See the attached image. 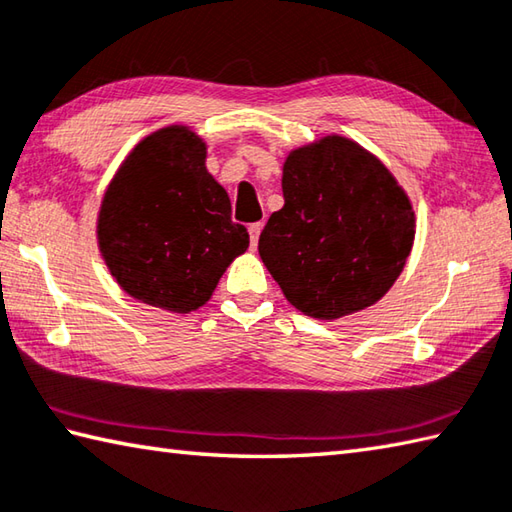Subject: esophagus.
<instances>
[{
	"instance_id": "obj_1",
	"label": "esophagus",
	"mask_w": 512,
	"mask_h": 512,
	"mask_svg": "<svg viewBox=\"0 0 512 512\" xmlns=\"http://www.w3.org/2000/svg\"><path fill=\"white\" fill-rule=\"evenodd\" d=\"M260 231H263V223H254V225H249V238H252V247H256Z\"/></svg>"
}]
</instances>
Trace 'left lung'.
I'll use <instances>...</instances> for the list:
<instances>
[{
    "label": "left lung",
    "instance_id": "8db88e82",
    "mask_svg": "<svg viewBox=\"0 0 512 512\" xmlns=\"http://www.w3.org/2000/svg\"><path fill=\"white\" fill-rule=\"evenodd\" d=\"M283 209L258 240L274 281L298 312L336 321L388 294L414 243L412 202L392 171L339 133L287 153Z\"/></svg>",
    "mask_w": 512,
    "mask_h": 512
}]
</instances>
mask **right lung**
Masks as SVG:
<instances>
[{"instance_id":"add662e5","label":"right lung","mask_w":512,"mask_h":512,"mask_svg":"<svg viewBox=\"0 0 512 512\" xmlns=\"http://www.w3.org/2000/svg\"><path fill=\"white\" fill-rule=\"evenodd\" d=\"M205 162L207 142L194 129L162 127L129 151L98 209L95 238L113 281L171 314L200 310L249 247Z\"/></svg>"}]
</instances>
